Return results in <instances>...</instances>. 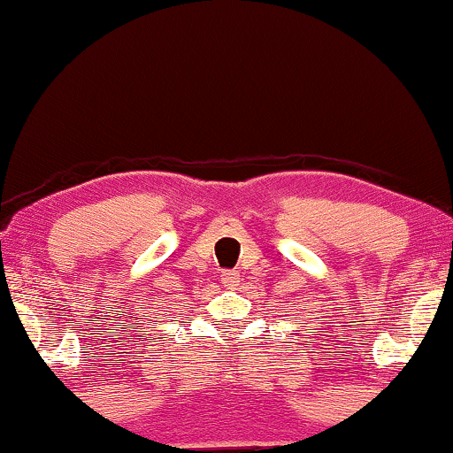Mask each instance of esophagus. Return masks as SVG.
<instances>
[{
  "instance_id": "1",
  "label": "esophagus",
  "mask_w": 453,
  "mask_h": 453,
  "mask_svg": "<svg viewBox=\"0 0 453 453\" xmlns=\"http://www.w3.org/2000/svg\"><path fill=\"white\" fill-rule=\"evenodd\" d=\"M221 282L226 287H236L238 282V272L236 270H223L221 272Z\"/></svg>"
}]
</instances>
